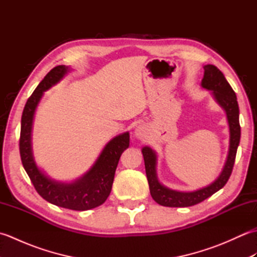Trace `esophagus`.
I'll return each instance as SVG.
<instances>
[{"label":"esophagus","mask_w":257,"mask_h":257,"mask_svg":"<svg viewBox=\"0 0 257 257\" xmlns=\"http://www.w3.org/2000/svg\"><path fill=\"white\" fill-rule=\"evenodd\" d=\"M147 134H148V132H147V128L143 124L137 125L135 129V136L138 139H145L147 137Z\"/></svg>","instance_id":"1"}]
</instances>
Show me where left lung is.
I'll return each mask as SVG.
<instances>
[{
  "label": "left lung",
  "mask_w": 257,
  "mask_h": 257,
  "mask_svg": "<svg viewBox=\"0 0 257 257\" xmlns=\"http://www.w3.org/2000/svg\"><path fill=\"white\" fill-rule=\"evenodd\" d=\"M203 68L204 76L201 81L202 88L211 91L214 100L219 103L220 107H222L226 113L228 130H230V143H228L226 160L220 176L211 184L199 190L183 192V191L169 189L159 181L157 173L158 157L156 151L152 150L148 146L144 147L141 152H143L145 160L146 174L147 179H148L150 194L158 204L163 206L185 207L200 203V202L204 201L224 187L233 170L237 147L239 145V139H241L237 98L235 92H234L232 87L227 83L224 75L219 68L210 64L205 65Z\"/></svg>",
  "instance_id": "8db88e82"
}]
</instances>
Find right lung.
<instances>
[{"instance_id": "right-lung-1", "label": "right lung", "mask_w": 257, "mask_h": 257, "mask_svg": "<svg viewBox=\"0 0 257 257\" xmlns=\"http://www.w3.org/2000/svg\"><path fill=\"white\" fill-rule=\"evenodd\" d=\"M69 70L65 65L54 67L26 101L21 120L20 154L26 173L43 199L65 209L86 211L101 205L110 194L118 161L129 147L130 136L127 132L112 138L103 147L89 170L75 181H56L37 167L32 149V130L36 108L44 91L59 83Z\"/></svg>"}]
</instances>
